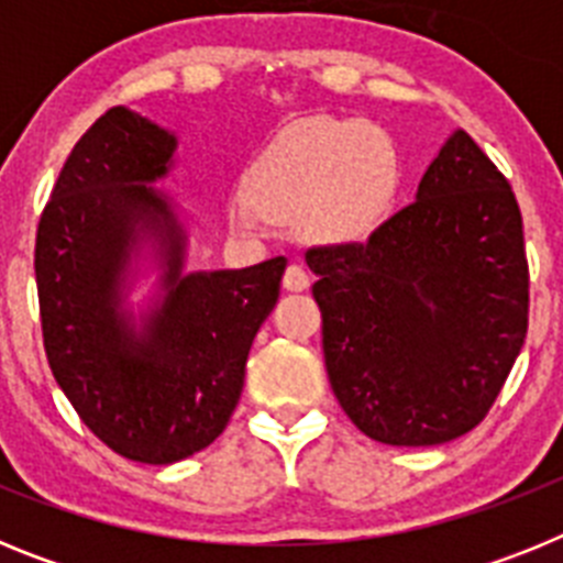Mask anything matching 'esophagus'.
<instances>
[{
	"label": "esophagus",
	"mask_w": 563,
	"mask_h": 563,
	"mask_svg": "<svg viewBox=\"0 0 563 563\" xmlns=\"http://www.w3.org/2000/svg\"><path fill=\"white\" fill-rule=\"evenodd\" d=\"M285 287H287V290H290V292L307 290V287H310V276H307L305 267L296 265V262H292V265L285 271Z\"/></svg>",
	"instance_id": "1"
}]
</instances>
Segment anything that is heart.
Segmentation results:
<instances>
[{"label":"heart","instance_id":"obj_1","mask_svg":"<svg viewBox=\"0 0 563 563\" xmlns=\"http://www.w3.org/2000/svg\"><path fill=\"white\" fill-rule=\"evenodd\" d=\"M400 180L397 152L363 121L310 118L292 123L251 168V200L233 202V222L258 231L267 220L312 222L330 233L369 231Z\"/></svg>","mask_w":563,"mask_h":563}]
</instances>
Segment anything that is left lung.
<instances>
[{
    "label": "left lung",
    "instance_id": "obj_1",
    "mask_svg": "<svg viewBox=\"0 0 563 563\" xmlns=\"http://www.w3.org/2000/svg\"><path fill=\"white\" fill-rule=\"evenodd\" d=\"M305 258L327 375L363 434L440 445L485 420L525 346L530 271L514 188L471 134L366 242Z\"/></svg>",
    "mask_w": 563,
    "mask_h": 563
}]
</instances>
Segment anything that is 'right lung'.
Wrapping results in <instances>:
<instances>
[{
  "instance_id": "obj_1",
  "label": "right lung",
  "mask_w": 563,
  "mask_h": 563,
  "mask_svg": "<svg viewBox=\"0 0 563 563\" xmlns=\"http://www.w3.org/2000/svg\"><path fill=\"white\" fill-rule=\"evenodd\" d=\"M174 137L112 107L69 152L36 231V287L53 377L114 454L168 465L225 431L258 327L278 301L287 258L180 276L183 233L143 186L163 177ZM137 224L167 231L169 296L147 335L117 312V276Z\"/></svg>"
}]
</instances>
